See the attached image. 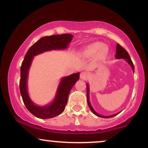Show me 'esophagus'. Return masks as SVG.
<instances>
[{"label":"esophagus","instance_id":"1","mask_svg":"<svg viewBox=\"0 0 148 148\" xmlns=\"http://www.w3.org/2000/svg\"><path fill=\"white\" fill-rule=\"evenodd\" d=\"M88 78V74L86 72H82L80 74V79L83 80H86Z\"/></svg>","mask_w":148,"mask_h":148}]
</instances>
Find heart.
Returning <instances> with one entry per match:
<instances>
[{
    "mask_svg": "<svg viewBox=\"0 0 148 148\" xmlns=\"http://www.w3.org/2000/svg\"><path fill=\"white\" fill-rule=\"evenodd\" d=\"M100 51H101L103 53L106 52V49L104 45L101 42H95L86 47L83 51V54L86 56H93Z\"/></svg>",
    "mask_w": 148,
    "mask_h": 148,
    "instance_id": "1",
    "label": "heart"
}]
</instances>
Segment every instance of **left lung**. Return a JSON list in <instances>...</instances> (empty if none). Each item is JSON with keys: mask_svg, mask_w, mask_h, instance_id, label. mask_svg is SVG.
Masks as SVG:
<instances>
[{"mask_svg": "<svg viewBox=\"0 0 148 148\" xmlns=\"http://www.w3.org/2000/svg\"><path fill=\"white\" fill-rule=\"evenodd\" d=\"M115 58H116L117 59H125V60H126L127 62H128V64L132 67V69H133V70L134 72V64H133V62H132V60H131L130 55H129V53H127V51L125 50V49H124L123 47H121V46L119 45V44H117V46H116V54H115ZM86 86H87V91H86V93H87V101H88V106H89L90 109L91 110V111L95 115H96L97 116L101 117V118H113V117H114V116H115V115H117L119 113H115V114H113L111 115H108V116H103V115H99V113H97V112L95 111L94 109H93L92 106H91L90 102L89 85L87 84H86Z\"/></svg>", "mask_w": 148, "mask_h": 148, "instance_id": "obj_1", "label": "left lung"}]
</instances>
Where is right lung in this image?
<instances>
[{
    "mask_svg": "<svg viewBox=\"0 0 148 148\" xmlns=\"http://www.w3.org/2000/svg\"><path fill=\"white\" fill-rule=\"evenodd\" d=\"M72 37L73 35L71 34L43 37L31 46L25 54L21 66L20 92L27 109L37 118L41 119L52 118L61 114L64 111L67 103L69 92L76 81L79 79L80 74L79 72L74 73L69 76L62 77L52 102L46 106H37L30 99L27 89L28 71L33 60V57L48 51L67 49L69 44L72 41Z\"/></svg>",
    "mask_w": 148,
    "mask_h": 148,
    "instance_id": "right-lung-1",
    "label": "right lung"
}]
</instances>
